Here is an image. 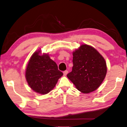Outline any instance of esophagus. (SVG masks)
Segmentation results:
<instances>
[{
  "instance_id": "esophagus-1",
  "label": "esophagus",
  "mask_w": 127,
  "mask_h": 127,
  "mask_svg": "<svg viewBox=\"0 0 127 127\" xmlns=\"http://www.w3.org/2000/svg\"><path fill=\"white\" fill-rule=\"evenodd\" d=\"M68 73V71H67V70H66V71H64V72H63L64 76H66V75H67Z\"/></svg>"
}]
</instances>
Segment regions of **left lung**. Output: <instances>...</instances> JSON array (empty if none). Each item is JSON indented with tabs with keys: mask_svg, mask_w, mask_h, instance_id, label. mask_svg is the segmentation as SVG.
I'll use <instances>...</instances> for the list:
<instances>
[{
	"mask_svg": "<svg viewBox=\"0 0 127 127\" xmlns=\"http://www.w3.org/2000/svg\"><path fill=\"white\" fill-rule=\"evenodd\" d=\"M72 71L67 76L77 89L89 93L99 88L106 77L105 60L97 50L88 45H82L73 52Z\"/></svg>",
	"mask_w": 127,
	"mask_h": 127,
	"instance_id": "8db88e82",
	"label": "left lung"
}]
</instances>
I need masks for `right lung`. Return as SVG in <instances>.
<instances>
[{
  "mask_svg": "<svg viewBox=\"0 0 127 127\" xmlns=\"http://www.w3.org/2000/svg\"><path fill=\"white\" fill-rule=\"evenodd\" d=\"M40 53L38 50L32 55L26 68L25 77L32 90L46 94L54 89L63 73L48 54Z\"/></svg>",
  "mask_w": 127,
  "mask_h": 127,
  "instance_id": "1",
  "label": "right lung"
}]
</instances>
